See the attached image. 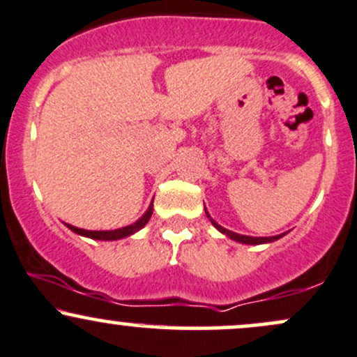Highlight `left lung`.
<instances>
[{"mask_svg": "<svg viewBox=\"0 0 357 357\" xmlns=\"http://www.w3.org/2000/svg\"><path fill=\"white\" fill-rule=\"evenodd\" d=\"M204 213H206L208 220L211 221V225H213V227L216 228V230H218L220 233H223V235H225V236H228V238H231V240L238 241V243H245V245L272 243V241H275V240H278V238H282V236L285 235V233H280V235H275V236H248V235H240V233H235V231H231V230H227V228H223V227H221V225L216 223V221L213 220L211 216H210V213H208L206 208H204Z\"/></svg>", "mask_w": 357, "mask_h": 357, "instance_id": "left-lung-1", "label": "left lung"}]
</instances>
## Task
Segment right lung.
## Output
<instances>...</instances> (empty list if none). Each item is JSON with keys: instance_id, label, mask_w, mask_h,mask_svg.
<instances>
[{"instance_id": "1", "label": "right lung", "mask_w": 357, "mask_h": 357, "mask_svg": "<svg viewBox=\"0 0 357 357\" xmlns=\"http://www.w3.org/2000/svg\"><path fill=\"white\" fill-rule=\"evenodd\" d=\"M151 215H153V203L149 204V208H147L144 215H142L141 218L136 221V223L127 225V227H122V228H117V230H84V228H77V227H73V225H68V223H65V227H67L68 230H72L73 233H77V235L87 236V238L102 240V241H114V240H121V238H126V236L134 235V233L141 230V228H144L146 223L151 218Z\"/></svg>"}]
</instances>
